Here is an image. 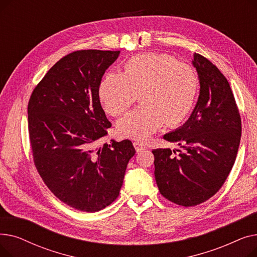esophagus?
Returning <instances> with one entry per match:
<instances>
[{
  "instance_id": "34e87169",
  "label": "esophagus",
  "mask_w": 257,
  "mask_h": 257,
  "mask_svg": "<svg viewBox=\"0 0 257 257\" xmlns=\"http://www.w3.org/2000/svg\"><path fill=\"white\" fill-rule=\"evenodd\" d=\"M133 146H134V148H136L137 152H141V151L145 150L146 148H147L146 145H144L143 143H139V142H134V143H133Z\"/></svg>"
}]
</instances>
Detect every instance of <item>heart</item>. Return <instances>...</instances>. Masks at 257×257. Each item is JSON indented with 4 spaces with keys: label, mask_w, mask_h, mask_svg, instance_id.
<instances>
[{
    "label": "heart",
    "mask_w": 257,
    "mask_h": 257,
    "mask_svg": "<svg viewBox=\"0 0 257 257\" xmlns=\"http://www.w3.org/2000/svg\"><path fill=\"white\" fill-rule=\"evenodd\" d=\"M199 91V77L193 66L166 54L147 53L130 58L121 74L109 72L99 85L105 111L124 113L139 96L142 105L121 117L119 136L145 142L161 126H176L187 117Z\"/></svg>",
    "instance_id": "1"
}]
</instances>
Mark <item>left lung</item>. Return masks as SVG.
<instances>
[{
    "mask_svg": "<svg viewBox=\"0 0 257 257\" xmlns=\"http://www.w3.org/2000/svg\"><path fill=\"white\" fill-rule=\"evenodd\" d=\"M200 94L185 124L164 136L181 148L153 150L160 194L184 207L203 203L219 192L236 158L241 120L232 90L217 66L194 54Z\"/></svg>",
    "mask_w": 257,
    "mask_h": 257,
    "instance_id": "8db88e82",
    "label": "left lung"
}]
</instances>
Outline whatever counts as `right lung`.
Masks as SVG:
<instances>
[{
    "instance_id": "1",
    "label": "right lung",
    "mask_w": 257,
    "mask_h": 257,
    "mask_svg": "<svg viewBox=\"0 0 257 257\" xmlns=\"http://www.w3.org/2000/svg\"><path fill=\"white\" fill-rule=\"evenodd\" d=\"M119 51L81 50L54 64L34 88L28 128L34 165L63 203L86 212L110 205L136 149L129 140L98 146L111 127L99 85Z\"/></svg>"
}]
</instances>
